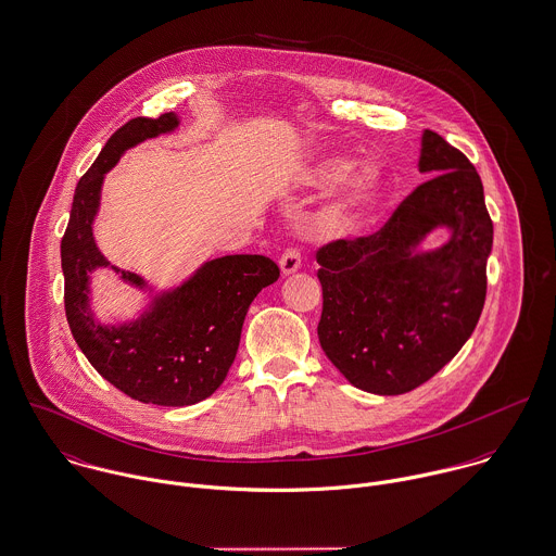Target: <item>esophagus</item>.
I'll use <instances>...</instances> for the list:
<instances>
[{
	"label": "esophagus",
	"instance_id": "obj_1",
	"mask_svg": "<svg viewBox=\"0 0 556 556\" xmlns=\"http://www.w3.org/2000/svg\"><path fill=\"white\" fill-rule=\"evenodd\" d=\"M279 268H281V275L288 277V275H294L299 268H301V253L296 249H288L281 260H279Z\"/></svg>",
	"mask_w": 556,
	"mask_h": 556
}]
</instances>
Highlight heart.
<instances>
[{
  "label": "heart",
  "mask_w": 556,
  "mask_h": 556,
  "mask_svg": "<svg viewBox=\"0 0 556 556\" xmlns=\"http://www.w3.org/2000/svg\"><path fill=\"white\" fill-rule=\"evenodd\" d=\"M354 168V159L345 154H327L318 159L305 174V182L314 189H331L341 182L329 200L312 215L309 225L327 238L350 233L374 206L384 187V172L378 163L367 161Z\"/></svg>",
  "instance_id": "obj_1"
}]
</instances>
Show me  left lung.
Here are the masks:
<instances>
[{
    "mask_svg": "<svg viewBox=\"0 0 556 556\" xmlns=\"http://www.w3.org/2000/svg\"><path fill=\"white\" fill-rule=\"evenodd\" d=\"M419 172L434 176L380 231L318 251L320 345L352 387L376 395L408 393L441 371L485 301L492 222L477 169L424 130ZM437 230L447 238L426 248Z\"/></svg>",
    "mask_w": 556,
    "mask_h": 556,
    "instance_id": "1",
    "label": "left lung"
}]
</instances>
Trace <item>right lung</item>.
<instances>
[{"instance_id":"right-lung-1","label":"right lung","mask_w":556,"mask_h":556,"mask_svg":"<svg viewBox=\"0 0 556 556\" xmlns=\"http://www.w3.org/2000/svg\"><path fill=\"white\" fill-rule=\"evenodd\" d=\"M180 126L178 113L135 117L115 130L75 189L71 222L62 238L64 305L71 333L92 367L128 397L156 406H191L211 397L225 380L240 343L249 305L279 279L264 255H223L204 262L172 288H156L122 270L101 253L94 222L108 172L119 156ZM113 269L147 294L142 312L128 321L101 324L91 309V277Z\"/></svg>"}]
</instances>
